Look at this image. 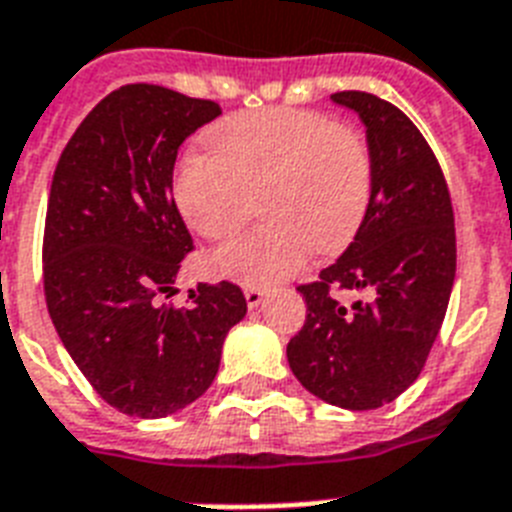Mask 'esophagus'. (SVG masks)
<instances>
[{"label":"esophagus","mask_w":512,"mask_h":512,"mask_svg":"<svg viewBox=\"0 0 512 512\" xmlns=\"http://www.w3.org/2000/svg\"><path fill=\"white\" fill-rule=\"evenodd\" d=\"M261 301H264V290H261V287H246L248 308H259Z\"/></svg>","instance_id":"esophagus-1"}]
</instances>
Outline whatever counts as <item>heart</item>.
Instances as JSON below:
<instances>
[{"label": "heart", "instance_id": "1", "mask_svg": "<svg viewBox=\"0 0 512 512\" xmlns=\"http://www.w3.org/2000/svg\"><path fill=\"white\" fill-rule=\"evenodd\" d=\"M209 154L177 164L172 196L190 230L222 240L238 230L261 193L266 225L209 253L222 280L266 287L301 272L308 251L348 248L369 214L374 156L350 125L306 109H259L219 120Z\"/></svg>", "mask_w": 512, "mask_h": 512}]
</instances>
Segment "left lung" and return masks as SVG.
<instances>
[{"label": "left lung", "mask_w": 512, "mask_h": 512, "mask_svg": "<svg viewBox=\"0 0 512 512\" xmlns=\"http://www.w3.org/2000/svg\"><path fill=\"white\" fill-rule=\"evenodd\" d=\"M329 99L366 125L374 193L345 253L298 287L306 324L287 342V363L324 403L371 411L416 382L439 335L455 282L453 204L437 156L395 104L366 91ZM332 286L367 301L345 309Z\"/></svg>", "instance_id": "left-lung-1"}]
</instances>
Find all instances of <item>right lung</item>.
Segmentation results:
<instances>
[{
  "label": "right lung",
  "mask_w": 512,
  "mask_h": 512,
  "mask_svg": "<svg viewBox=\"0 0 512 512\" xmlns=\"http://www.w3.org/2000/svg\"><path fill=\"white\" fill-rule=\"evenodd\" d=\"M219 114L164 86H122L88 112L54 170L46 308L83 377L128 416L162 418L201 398L248 311L232 282H198L185 308L162 303L193 251L172 198L177 149Z\"/></svg>",
  "instance_id": "1"
}]
</instances>
